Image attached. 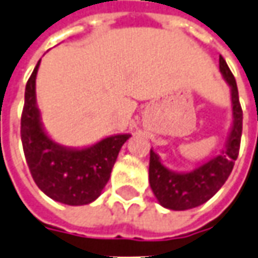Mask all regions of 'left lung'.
I'll use <instances>...</instances> for the list:
<instances>
[{
	"instance_id": "1",
	"label": "left lung",
	"mask_w": 258,
	"mask_h": 258,
	"mask_svg": "<svg viewBox=\"0 0 258 258\" xmlns=\"http://www.w3.org/2000/svg\"><path fill=\"white\" fill-rule=\"evenodd\" d=\"M219 70L230 87L232 99V126L225 147L218 156L207 163L195 167L191 171H173L166 167L159 154L150 149L149 182L154 197L161 207L173 211H186L205 204L226 182L239 156L243 126V112L239 102V91L233 74L229 70L225 58L219 56Z\"/></svg>"
}]
</instances>
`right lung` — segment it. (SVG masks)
<instances>
[{
    "label": "right lung",
    "instance_id": "1",
    "mask_svg": "<svg viewBox=\"0 0 258 258\" xmlns=\"http://www.w3.org/2000/svg\"><path fill=\"white\" fill-rule=\"evenodd\" d=\"M35 70L25 88L21 139L26 163L36 185L51 200L80 207L98 198L111 177L119 150L131 133L112 135L87 147H67L46 133L36 104Z\"/></svg>",
    "mask_w": 258,
    "mask_h": 258
}]
</instances>
